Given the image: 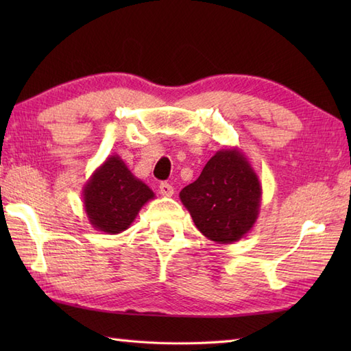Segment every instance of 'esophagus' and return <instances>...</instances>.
<instances>
[{
  "label": "esophagus",
  "instance_id": "34e87169",
  "mask_svg": "<svg viewBox=\"0 0 351 351\" xmlns=\"http://www.w3.org/2000/svg\"><path fill=\"white\" fill-rule=\"evenodd\" d=\"M160 193L162 196L170 197V196H173V187H171L169 182H161L160 184Z\"/></svg>",
  "mask_w": 351,
  "mask_h": 351
}]
</instances>
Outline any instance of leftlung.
Wrapping results in <instances>:
<instances>
[{"instance_id": "1", "label": "left lung", "mask_w": 351, "mask_h": 351, "mask_svg": "<svg viewBox=\"0 0 351 351\" xmlns=\"http://www.w3.org/2000/svg\"><path fill=\"white\" fill-rule=\"evenodd\" d=\"M259 178L238 147H223L205 164L180 199L196 228L217 244L240 241L255 226L261 210Z\"/></svg>"}]
</instances>
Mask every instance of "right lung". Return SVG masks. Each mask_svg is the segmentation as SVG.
Masks as SVG:
<instances>
[{
	"mask_svg": "<svg viewBox=\"0 0 351 351\" xmlns=\"http://www.w3.org/2000/svg\"><path fill=\"white\" fill-rule=\"evenodd\" d=\"M155 199L154 191L131 173L119 155H110L83 187L88 223L101 232L116 235L136 220L140 210Z\"/></svg>",
	"mask_w": 351,
	"mask_h": 351,
	"instance_id": "right-lung-1",
	"label": "right lung"
}]
</instances>
